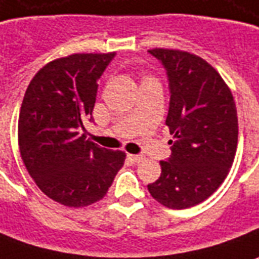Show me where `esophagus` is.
<instances>
[{
	"mask_svg": "<svg viewBox=\"0 0 259 259\" xmlns=\"http://www.w3.org/2000/svg\"><path fill=\"white\" fill-rule=\"evenodd\" d=\"M127 157H129L130 160L133 161V162H136V164H139V162H142L143 158H144L143 155H139V154H129V155H127Z\"/></svg>",
	"mask_w": 259,
	"mask_h": 259,
	"instance_id": "esophagus-1",
	"label": "esophagus"
}]
</instances>
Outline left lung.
<instances>
[{"label": "left lung", "instance_id": "left-lung-1", "mask_svg": "<svg viewBox=\"0 0 259 259\" xmlns=\"http://www.w3.org/2000/svg\"><path fill=\"white\" fill-rule=\"evenodd\" d=\"M169 82L165 124L175 140L161 175L147 186L169 209L199 205L223 184L234 161L238 119L230 88L202 57L182 50L151 49Z\"/></svg>", "mask_w": 259, "mask_h": 259}]
</instances>
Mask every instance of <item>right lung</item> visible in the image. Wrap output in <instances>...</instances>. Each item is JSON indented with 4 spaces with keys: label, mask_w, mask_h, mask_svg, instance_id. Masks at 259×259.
I'll use <instances>...</instances> for the list:
<instances>
[{
    "label": "right lung",
    "mask_w": 259,
    "mask_h": 259,
    "mask_svg": "<svg viewBox=\"0 0 259 259\" xmlns=\"http://www.w3.org/2000/svg\"><path fill=\"white\" fill-rule=\"evenodd\" d=\"M115 53H77L50 61L23 97L18 144L23 164L49 198L84 207L104 198L126 154L87 140L98 81Z\"/></svg>",
    "instance_id": "right-lung-1"
}]
</instances>
